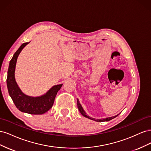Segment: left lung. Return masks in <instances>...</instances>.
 I'll return each instance as SVG.
<instances>
[{
    "label": "left lung",
    "instance_id": "8db88e82",
    "mask_svg": "<svg viewBox=\"0 0 151 151\" xmlns=\"http://www.w3.org/2000/svg\"><path fill=\"white\" fill-rule=\"evenodd\" d=\"M77 108H78L79 110L80 113L82 114V115H83L84 117H86V118H89V119H91V120L96 121V122H108V121H109V120H111L113 119V118H115V117H116L118 115H119V114H118V115H116V116H111V117H108V118H102V119H95V118H91V117L89 116L88 115H87L86 113L84 111V109L83 108V107H82L81 104H80L78 99H77Z\"/></svg>",
    "mask_w": 151,
    "mask_h": 151
}]
</instances>
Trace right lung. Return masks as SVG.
I'll list each match as a JSON object with an SVG mask.
<instances>
[{"label": "right lung", "mask_w": 151, "mask_h": 151, "mask_svg": "<svg viewBox=\"0 0 151 151\" xmlns=\"http://www.w3.org/2000/svg\"><path fill=\"white\" fill-rule=\"evenodd\" d=\"M29 43L22 44L10 61L7 71V89L14 103L19 111L31 115H42L52 107L57 92L62 84L53 86L46 94L38 97L29 96L22 92L15 80V68L18 56L21 50Z\"/></svg>", "instance_id": "1"}]
</instances>
